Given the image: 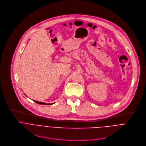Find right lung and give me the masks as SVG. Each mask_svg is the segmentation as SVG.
Instances as JSON below:
<instances>
[{
    "instance_id": "add662e5",
    "label": "right lung",
    "mask_w": 146,
    "mask_h": 146,
    "mask_svg": "<svg viewBox=\"0 0 146 146\" xmlns=\"http://www.w3.org/2000/svg\"><path fill=\"white\" fill-rule=\"evenodd\" d=\"M35 102L38 103V104H40V105H53L54 103H45L44 102H38V101H36V100H33Z\"/></svg>"
}]
</instances>
